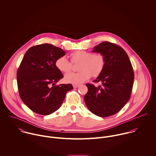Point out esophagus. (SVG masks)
Returning a JSON list of instances; mask_svg holds the SVG:
<instances>
[{"label":"esophagus","mask_w":156,"mask_h":156,"mask_svg":"<svg viewBox=\"0 0 156 156\" xmlns=\"http://www.w3.org/2000/svg\"><path fill=\"white\" fill-rule=\"evenodd\" d=\"M73 87H74V88H77V87H78L80 86V85H76V84H73Z\"/></svg>","instance_id":"obj_1"}]
</instances>
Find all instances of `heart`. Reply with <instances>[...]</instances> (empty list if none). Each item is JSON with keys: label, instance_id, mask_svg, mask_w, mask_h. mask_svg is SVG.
I'll return each mask as SVG.
<instances>
[{"label": "heart", "instance_id": "1", "mask_svg": "<svg viewBox=\"0 0 156 156\" xmlns=\"http://www.w3.org/2000/svg\"><path fill=\"white\" fill-rule=\"evenodd\" d=\"M71 61L73 64L80 63L78 73H69L65 75L64 81L70 84L79 85L91 77H97L103 72L105 66V59L101 55H94L92 52L78 50L71 55ZM55 66L62 73H68L72 70V64L65 56L58 58L55 61Z\"/></svg>", "mask_w": 156, "mask_h": 156}]
</instances>
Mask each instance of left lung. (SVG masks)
<instances>
[{
  "label": "left lung",
  "instance_id": "8db88e82",
  "mask_svg": "<svg viewBox=\"0 0 156 156\" xmlns=\"http://www.w3.org/2000/svg\"><path fill=\"white\" fill-rule=\"evenodd\" d=\"M103 55L105 66L102 73L93 81L101 83L88 88L84 100L87 108L100 117H108L119 112L127 103L132 90L134 73L126 52L121 46L103 41L92 51Z\"/></svg>",
  "mask_w": 156,
  "mask_h": 156
}]
</instances>
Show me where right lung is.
Instances as JSON below:
<instances>
[{
    "instance_id": "right-lung-1",
    "label": "right lung",
    "mask_w": 156,
    "mask_h": 156,
    "mask_svg": "<svg viewBox=\"0 0 156 156\" xmlns=\"http://www.w3.org/2000/svg\"><path fill=\"white\" fill-rule=\"evenodd\" d=\"M65 55L63 49L48 43L34 46L25 53L17 72L18 87L21 100L34 113H54L73 89L71 84L55 86L64 77L55 61Z\"/></svg>"
}]
</instances>
